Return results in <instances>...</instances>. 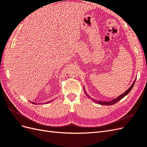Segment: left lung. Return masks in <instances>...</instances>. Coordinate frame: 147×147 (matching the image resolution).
<instances>
[{
  "mask_svg": "<svg viewBox=\"0 0 147 147\" xmlns=\"http://www.w3.org/2000/svg\"><path fill=\"white\" fill-rule=\"evenodd\" d=\"M135 82H136V79H135V80L134 81V82H133V83L132 84V85L129 87V88L127 89V91H126L124 93H123L122 94H121L120 96H119L118 97H117V98H115V99H113V100H110V101H100V100H96V99H92L91 97L87 94V92H86V91H85V88H84V86H83V88H84V93H85L86 95L87 96V97H89V98H90L91 99H92L94 102H96L97 104H100V105H112L115 104V103H117V102H118L119 100H120L121 99H123L124 96H126L128 94V93L131 91V90L132 89L133 86H134V85Z\"/></svg>",
  "mask_w": 147,
  "mask_h": 147,
  "instance_id": "obj_1",
  "label": "left lung"
}]
</instances>
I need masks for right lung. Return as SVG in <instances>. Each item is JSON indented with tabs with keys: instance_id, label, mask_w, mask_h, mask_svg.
<instances>
[{
	"instance_id": "right-lung-1",
	"label": "right lung",
	"mask_w": 147,
	"mask_h": 147,
	"mask_svg": "<svg viewBox=\"0 0 147 147\" xmlns=\"http://www.w3.org/2000/svg\"><path fill=\"white\" fill-rule=\"evenodd\" d=\"M53 100H50V101H48V102H45V104H48V103H50V102H52ZM32 102V104H36V103H34V102Z\"/></svg>"
}]
</instances>
